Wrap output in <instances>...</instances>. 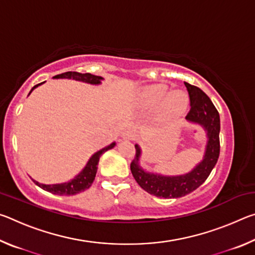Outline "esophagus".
<instances>
[{
    "mask_svg": "<svg viewBox=\"0 0 255 255\" xmlns=\"http://www.w3.org/2000/svg\"><path fill=\"white\" fill-rule=\"evenodd\" d=\"M135 137H136V132L133 130H130V129H128V130H125L123 132L124 139H133Z\"/></svg>",
    "mask_w": 255,
    "mask_h": 255,
    "instance_id": "obj_1",
    "label": "esophagus"
}]
</instances>
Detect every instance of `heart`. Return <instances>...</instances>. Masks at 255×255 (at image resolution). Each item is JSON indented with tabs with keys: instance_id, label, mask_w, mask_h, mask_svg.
Segmentation results:
<instances>
[{
	"instance_id": "obj_1",
	"label": "heart",
	"mask_w": 255,
	"mask_h": 255,
	"mask_svg": "<svg viewBox=\"0 0 255 255\" xmlns=\"http://www.w3.org/2000/svg\"><path fill=\"white\" fill-rule=\"evenodd\" d=\"M169 91L165 84H154L144 88L139 93L140 105L145 108H152L161 102V110L165 115H180L188 106V97L181 91Z\"/></svg>"
}]
</instances>
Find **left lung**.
Wrapping results in <instances>:
<instances>
[{"label":"left lung","instance_id":"8db88e82","mask_svg":"<svg viewBox=\"0 0 255 255\" xmlns=\"http://www.w3.org/2000/svg\"><path fill=\"white\" fill-rule=\"evenodd\" d=\"M184 85L188 90L190 99V110L187 119L202 125L208 133V144H207L204 161L185 175L163 176L149 174L138 165L140 148L138 147V145H135V158L130 163L131 173L138 185L150 195L166 198V199L183 197L199 188L213 171L221 152V141H219L221 119L217 109L209 97L199 88L189 83H184Z\"/></svg>","mask_w":255,"mask_h":255}]
</instances>
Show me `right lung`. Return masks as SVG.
Returning a JSON list of instances; mask_svg holds the SVG:
<instances>
[{"instance_id": "1", "label": "right lung", "mask_w": 255, "mask_h": 255, "mask_svg": "<svg viewBox=\"0 0 255 255\" xmlns=\"http://www.w3.org/2000/svg\"><path fill=\"white\" fill-rule=\"evenodd\" d=\"M54 77L55 79H73V80L82 81V82H85V83H91V84H99L100 83V81L102 80L101 76L92 75L90 74V73H79V72H65V73H62V74L55 75ZM40 84L41 83L34 85L31 89V91ZM115 145H116L115 143H112L109 146H107V147L102 148L101 150H99V152L94 154L93 156L90 158L88 164H86L84 170L82 171L75 179L70 181V182L62 183V184H41L34 180L32 181L38 185V187H40L41 189L46 190V191L54 193V195H58V196H73L82 191H85L86 189L91 187V184L93 183V180L96 178L99 158H100V156L103 153L111 149Z\"/></svg>"}]
</instances>
